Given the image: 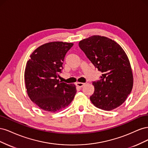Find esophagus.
<instances>
[{
	"label": "esophagus",
	"instance_id": "34e87169",
	"mask_svg": "<svg viewBox=\"0 0 148 148\" xmlns=\"http://www.w3.org/2000/svg\"><path fill=\"white\" fill-rule=\"evenodd\" d=\"M76 85H77V86H78V88H82L84 85V83H76Z\"/></svg>",
	"mask_w": 148,
	"mask_h": 148
}]
</instances>
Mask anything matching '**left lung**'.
Returning a JSON list of instances; mask_svg holds the SVG:
<instances>
[{
    "instance_id": "1",
    "label": "left lung",
    "mask_w": 148,
    "mask_h": 148,
    "mask_svg": "<svg viewBox=\"0 0 148 148\" xmlns=\"http://www.w3.org/2000/svg\"><path fill=\"white\" fill-rule=\"evenodd\" d=\"M79 47L102 72L92 82L95 91L90 96L96 107L111 110L122 105L130 94L133 78L128 57L119 44L108 38L92 36L79 41Z\"/></svg>"
}]
</instances>
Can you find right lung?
I'll return each instance as SVG.
<instances>
[{"instance_id":"right-lung-1","label":"right lung","mask_w":148,"mask_h":148,"mask_svg":"<svg viewBox=\"0 0 148 148\" xmlns=\"http://www.w3.org/2000/svg\"><path fill=\"white\" fill-rule=\"evenodd\" d=\"M73 43L51 42L31 53L25 71L28 95L44 110L55 112L68 106L77 92L74 84L60 82L65 56Z\"/></svg>"}]
</instances>
